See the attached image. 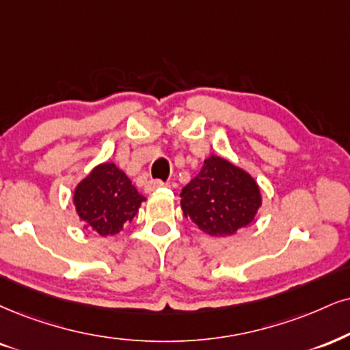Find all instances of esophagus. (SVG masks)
Masks as SVG:
<instances>
[{"label":"esophagus","instance_id":"esophagus-1","mask_svg":"<svg viewBox=\"0 0 350 350\" xmlns=\"http://www.w3.org/2000/svg\"><path fill=\"white\" fill-rule=\"evenodd\" d=\"M163 187H167V183H163L162 180H150V182L146 183V191L152 193V191H155V189L163 188Z\"/></svg>","mask_w":350,"mask_h":350}]
</instances>
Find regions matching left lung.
Segmentation results:
<instances>
[{
	"label": "left lung",
	"instance_id": "1",
	"mask_svg": "<svg viewBox=\"0 0 350 350\" xmlns=\"http://www.w3.org/2000/svg\"><path fill=\"white\" fill-rule=\"evenodd\" d=\"M180 196L185 217L213 237L234 235L252 224L261 208V191L253 176L214 154Z\"/></svg>",
	"mask_w": 350,
	"mask_h": 350
}]
</instances>
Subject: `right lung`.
<instances>
[{"mask_svg": "<svg viewBox=\"0 0 350 350\" xmlns=\"http://www.w3.org/2000/svg\"><path fill=\"white\" fill-rule=\"evenodd\" d=\"M146 198L115 163H100L75 189L72 202L85 226L98 235H115L131 222Z\"/></svg>", "mask_w": 350, "mask_h": 350, "instance_id": "1", "label": "right lung"}]
</instances>
